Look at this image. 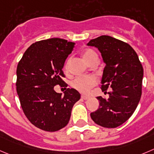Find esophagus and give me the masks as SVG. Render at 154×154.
<instances>
[{
  "label": "esophagus",
  "instance_id": "1",
  "mask_svg": "<svg viewBox=\"0 0 154 154\" xmlns=\"http://www.w3.org/2000/svg\"><path fill=\"white\" fill-rule=\"evenodd\" d=\"M81 97H82V99H83V100H88V99L89 98V97L87 96V95H83L82 94L81 96Z\"/></svg>",
  "mask_w": 154,
  "mask_h": 154
}]
</instances>
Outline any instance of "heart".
Segmentation results:
<instances>
[{
	"label": "heart",
	"instance_id": "obj_1",
	"mask_svg": "<svg viewBox=\"0 0 154 154\" xmlns=\"http://www.w3.org/2000/svg\"><path fill=\"white\" fill-rule=\"evenodd\" d=\"M95 57H97V55L93 50L87 49L83 53V58L88 63H90L92 59ZM69 60H70L69 59L65 63L64 66L65 70L68 69ZM97 83V80L94 76H79L72 81L71 85L72 87L82 93H88L91 88L96 85Z\"/></svg>",
	"mask_w": 154,
	"mask_h": 154
}]
</instances>
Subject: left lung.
<instances>
[{
	"label": "left lung",
	"instance_id": "obj_1",
	"mask_svg": "<svg viewBox=\"0 0 154 154\" xmlns=\"http://www.w3.org/2000/svg\"><path fill=\"white\" fill-rule=\"evenodd\" d=\"M97 48L105 63L101 79L103 91L109 88L107 100L97 97L100 106L91 113L92 120L104 128H116L131 117L141 97L144 69L137 54L128 44L102 35L87 44Z\"/></svg>",
	"mask_w": 154,
	"mask_h": 154
}]
</instances>
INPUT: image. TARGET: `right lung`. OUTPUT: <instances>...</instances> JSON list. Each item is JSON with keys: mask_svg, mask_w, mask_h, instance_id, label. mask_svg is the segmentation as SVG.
<instances>
[{"mask_svg": "<svg viewBox=\"0 0 154 154\" xmlns=\"http://www.w3.org/2000/svg\"><path fill=\"white\" fill-rule=\"evenodd\" d=\"M75 43L62 38L42 40L26 51L17 69L16 86L23 112L35 126L56 131L68 124L72 106L81 97L74 88L57 93V85L67 87L63 68Z\"/></svg>", "mask_w": 154, "mask_h": 154, "instance_id": "1", "label": "right lung"}]
</instances>
